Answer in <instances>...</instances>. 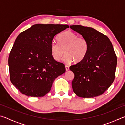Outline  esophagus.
<instances>
[{
    "mask_svg": "<svg viewBox=\"0 0 125 125\" xmlns=\"http://www.w3.org/2000/svg\"><path fill=\"white\" fill-rule=\"evenodd\" d=\"M69 69V67L68 66V65H65V70H66V71H68Z\"/></svg>",
    "mask_w": 125,
    "mask_h": 125,
    "instance_id": "34e87169",
    "label": "esophagus"
}]
</instances>
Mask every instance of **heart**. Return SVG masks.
<instances>
[{
  "instance_id": "1",
  "label": "heart",
  "mask_w": 125,
  "mask_h": 125,
  "mask_svg": "<svg viewBox=\"0 0 125 125\" xmlns=\"http://www.w3.org/2000/svg\"><path fill=\"white\" fill-rule=\"evenodd\" d=\"M58 42L52 41L50 49L52 57L59 61L65 52L63 57L64 62L69 63L74 60L80 62L85 57L89 50V43L86 38L78 36L72 31H66L58 36Z\"/></svg>"
}]
</instances>
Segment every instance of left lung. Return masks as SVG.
<instances>
[{
    "label": "left lung",
    "mask_w": 125,
    "mask_h": 125,
    "mask_svg": "<svg viewBox=\"0 0 125 125\" xmlns=\"http://www.w3.org/2000/svg\"><path fill=\"white\" fill-rule=\"evenodd\" d=\"M71 28L86 38L89 50L85 57L69 67L74 74L73 92L81 98H94L103 94L115 77L117 57L106 36L95 29L82 25Z\"/></svg>",
    "instance_id": "8db88e82"
}]
</instances>
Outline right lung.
<instances>
[{"label":"right lung","instance_id":"add662e5","mask_svg":"<svg viewBox=\"0 0 125 125\" xmlns=\"http://www.w3.org/2000/svg\"><path fill=\"white\" fill-rule=\"evenodd\" d=\"M67 25L36 24L20 33L8 58L12 84L22 94L42 97L50 92L54 79L65 72L63 63L52 57L50 44Z\"/></svg>","mask_w":125,"mask_h":125}]
</instances>
